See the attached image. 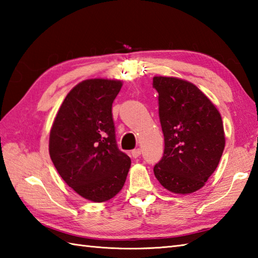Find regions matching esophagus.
Here are the masks:
<instances>
[{
  "instance_id": "34e87169",
  "label": "esophagus",
  "mask_w": 258,
  "mask_h": 258,
  "mask_svg": "<svg viewBox=\"0 0 258 258\" xmlns=\"http://www.w3.org/2000/svg\"><path fill=\"white\" fill-rule=\"evenodd\" d=\"M141 153H142L141 149H136V150H133V151H132V156H133L134 158H138V157H140Z\"/></svg>"
}]
</instances>
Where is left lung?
<instances>
[{
  "label": "left lung",
  "mask_w": 258,
  "mask_h": 258,
  "mask_svg": "<svg viewBox=\"0 0 258 258\" xmlns=\"http://www.w3.org/2000/svg\"><path fill=\"white\" fill-rule=\"evenodd\" d=\"M164 154L154 174L164 188L190 194L205 185L225 147L222 116L199 87L177 78L154 76Z\"/></svg>",
  "instance_id": "left-lung-1"
}]
</instances>
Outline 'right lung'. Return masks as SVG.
Listing matches in <instances>:
<instances>
[{
	"instance_id": "obj_1",
	"label": "right lung",
	"mask_w": 258,
	"mask_h": 258,
	"mask_svg": "<svg viewBox=\"0 0 258 258\" xmlns=\"http://www.w3.org/2000/svg\"><path fill=\"white\" fill-rule=\"evenodd\" d=\"M123 83L90 79L70 91L52 124L51 160L64 182L85 200L113 199L123 188L131 158L117 149L112 104Z\"/></svg>"
}]
</instances>
